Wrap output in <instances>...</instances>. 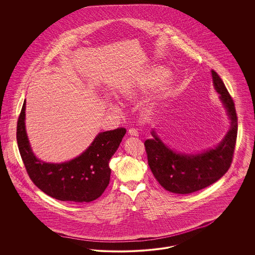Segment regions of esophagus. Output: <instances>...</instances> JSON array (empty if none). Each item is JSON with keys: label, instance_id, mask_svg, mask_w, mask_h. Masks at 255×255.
Segmentation results:
<instances>
[{"label": "esophagus", "instance_id": "34e87169", "mask_svg": "<svg viewBox=\"0 0 255 255\" xmlns=\"http://www.w3.org/2000/svg\"><path fill=\"white\" fill-rule=\"evenodd\" d=\"M128 133L130 135H132V136H138V132L135 129H133V128H130L129 131H128Z\"/></svg>", "mask_w": 255, "mask_h": 255}]
</instances>
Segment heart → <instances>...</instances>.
<instances>
[{
    "mask_svg": "<svg viewBox=\"0 0 255 255\" xmlns=\"http://www.w3.org/2000/svg\"><path fill=\"white\" fill-rule=\"evenodd\" d=\"M163 73V69L160 68V67H153L151 69V71L149 72V74L147 75L144 79V84L147 87H152L154 85V83L156 82L157 78L158 76L161 75V73ZM170 84H171V79H170L169 75H167L165 77V79L163 80V82L161 83L160 86V92L162 94H165L167 92V90L169 89ZM135 94L134 90L132 88H128V89H125L124 91H122V96L123 97V99H131L132 97H133Z\"/></svg>",
    "mask_w": 255,
    "mask_h": 255,
    "instance_id": "heart-1",
    "label": "heart"
}]
</instances>
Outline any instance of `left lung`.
<instances>
[{"label":"left lung","mask_w":255,"mask_h":255,"mask_svg":"<svg viewBox=\"0 0 255 255\" xmlns=\"http://www.w3.org/2000/svg\"><path fill=\"white\" fill-rule=\"evenodd\" d=\"M213 85L231 120L230 130L215 148L199 154H182L170 149L153 130L144 142L148 164L158 183L176 194H190L217 182L231 167L237 138V115L233 99L223 80L211 71Z\"/></svg>","instance_id":"obj_1"}]
</instances>
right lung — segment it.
<instances>
[{
  "label": "right lung",
  "instance_id": "obj_1",
  "mask_svg": "<svg viewBox=\"0 0 255 255\" xmlns=\"http://www.w3.org/2000/svg\"><path fill=\"white\" fill-rule=\"evenodd\" d=\"M25 100L17 123V142L26 172L44 193L72 203H89L100 197L110 182L109 161L122 142L126 129L99 133L78 157L62 163L36 158L25 131Z\"/></svg>",
  "mask_w": 255,
  "mask_h": 255
}]
</instances>
